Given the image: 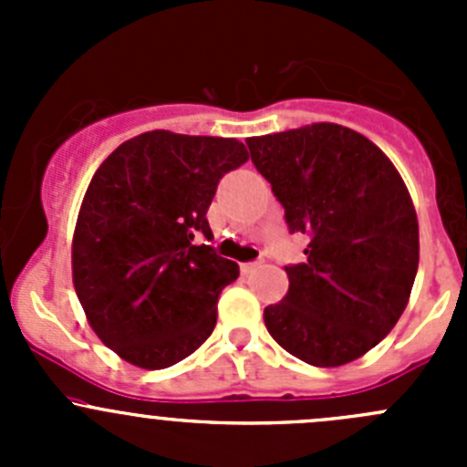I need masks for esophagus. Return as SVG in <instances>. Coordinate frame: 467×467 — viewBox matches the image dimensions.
<instances>
[{
	"label": "esophagus",
	"mask_w": 467,
	"mask_h": 467,
	"mask_svg": "<svg viewBox=\"0 0 467 467\" xmlns=\"http://www.w3.org/2000/svg\"><path fill=\"white\" fill-rule=\"evenodd\" d=\"M260 264H262V260H255V262H244V264H242V271H244V273H253V271H255L257 266H260Z\"/></svg>",
	"instance_id": "34e87169"
}]
</instances>
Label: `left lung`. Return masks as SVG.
<instances>
[{
    "label": "left lung",
    "instance_id": "8db88e82",
    "mask_svg": "<svg viewBox=\"0 0 467 467\" xmlns=\"http://www.w3.org/2000/svg\"><path fill=\"white\" fill-rule=\"evenodd\" d=\"M251 160L309 234L307 260L285 266L289 291L264 309L268 334L318 368L350 364L402 317L420 257L418 216L398 169L338 124L248 138Z\"/></svg>",
    "mask_w": 467,
    "mask_h": 467
}]
</instances>
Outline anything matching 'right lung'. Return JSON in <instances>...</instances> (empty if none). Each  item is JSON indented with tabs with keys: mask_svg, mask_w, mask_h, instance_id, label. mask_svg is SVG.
<instances>
[{
	"mask_svg": "<svg viewBox=\"0 0 467 467\" xmlns=\"http://www.w3.org/2000/svg\"><path fill=\"white\" fill-rule=\"evenodd\" d=\"M248 150L234 138L149 130L117 146L89 181L72 239V280L89 327L129 364L169 368L212 334L239 266L196 246L223 173Z\"/></svg>",
	"mask_w": 467,
	"mask_h": 467,
	"instance_id": "add662e5",
	"label": "right lung"
}]
</instances>
